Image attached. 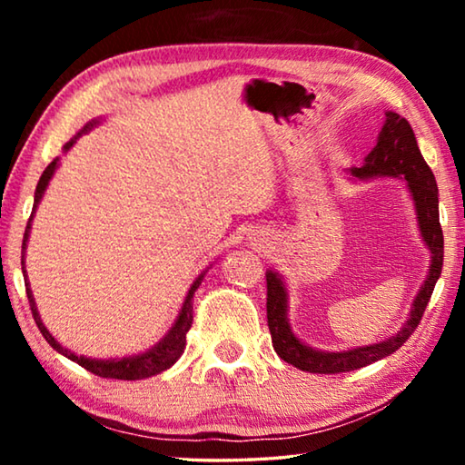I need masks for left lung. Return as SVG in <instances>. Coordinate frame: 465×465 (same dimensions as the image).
Segmentation results:
<instances>
[{"label": "left lung", "mask_w": 465, "mask_h": 465, "mask_svg": "<svg viewBox=\"0 0 465 465\" xmlns=\"http://www.w3.org/2000/svg\"><path fill=\"white\" fill-rule=\"evenodd\" d=\"M349 180H373V178H398L404 180L416 211L420 238L430 252V266L427 279L416 293L411 316L396 334L385 341L355 346L349 351H318L295 336L289 322V291L277 271H266V318L272 346L277 355L302 371L308 373H344L355 371L375 361L396 352L420 324V318L435 289V282L443 269V232L439 223V188L430 168L416 143L414 131L404 116L388 110L385 123L377 137V143L367 153L363 166L346 170Z\"/></svg>", "instance_id": "8db88e82"}]
</instances>
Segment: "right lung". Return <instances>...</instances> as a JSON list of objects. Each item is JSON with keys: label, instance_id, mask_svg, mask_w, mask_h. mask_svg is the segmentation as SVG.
I'll return each mask as SVG.
<instances>
[{"label": "right lung", "instance_id": "1", "mask_svg": "<svg viewBox=\"0 0 465 465\" xmlns=\"http://www.w3.org/2000/svg\"><path fill=\"white\" fill-rule=\"evenodd\" d=\"M102 119H92L85 127L74 135V139H69L65 145H63V152H69V149L74 147V143L77 139H80L84 133L92 131L96 124H100ZM59 168V157H54V160L49 163V166L45 168L41 180H38L36 184V191H35V204H33V213H30L28 219V225H26V232H25V240H22V264H25V252H26V243L30 238V230H33V219L35 213L38 209V204L43 201V194L46 191V186H49L51 178L54 176V172ZM209 269H204L199 277L194 279V282L188 289V293L184 297V303L183 308H180L178 316L174 320V324L168 330V334L162 338L160 342H155L152 349H147L145 352H139V355H131V357H116V359H92V357H84V355H75L74 351L65 349V346L57 342V338H54L46 326L43 324L41 316H38V310H36V303H35V295H33V289H30V282L26 277V269L22 266V272H25V285H26V295H28V302H30V310H33V316L38 330H41L45 341L49 342L54 351L61 352L63 357H67L69 361H74V363L82 365L84 369H88L90 373L98 375V377H108V380H127V381H135V380H145V377H152L157 375L162 371H166L172 365L176 363L180 359V355L184 352V346H186V332L191 330L193 326V297H194V291L199 289L201 281L204 277V272Z\"/></svg>", "mask_w": 465, "mask_h": 465}]
</instances>
